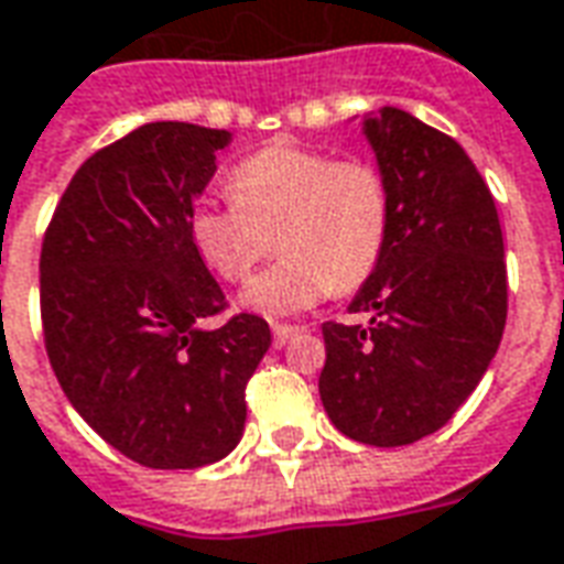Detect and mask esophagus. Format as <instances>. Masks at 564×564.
Returning a JSON list of instances; mask_svg holds the SVG:
<instances>
[{
    "mask_svg": "<svg viewBox=\"0 0 564 564\" xmlns=\"http://www.w3.org/2000/svg\"><path fill=\"white\" fill-rule=\"evenodd\" d=\"M271 333H274V345H278V348H283V345H286L290 338L299 336L302 329H299V326H283V323H278V326H274Z\"/></svg>",
    "mask_w": 564,
    "mask_h": 564,
    "instance_id": "esophagus-1",
    "label": "esophagus"
}]
</instances>
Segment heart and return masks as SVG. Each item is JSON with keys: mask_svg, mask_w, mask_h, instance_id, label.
Here are the masks:
<instances>
[{"mask_svg": "<svg viewBox=\"0 0 564 564\" xmlns=\"http://www.w3.org/2000/svg\"><path fill=\"white\" fill-rule=\"evenodd\" d=\"M231 198L200 200L188 235L219 281L238 283L271 253L281 262L238 293L259 317H293L378 269L391 235V188L378 164L274 143L231 171Z\"/></svg>", "mask_w": 564, "mask_h": 564, "instance_id": "b5f03b06", "label": "heart"}]
</instances>
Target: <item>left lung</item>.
Returning <instances> with one entry per match:
<instances>
[{
    "mask_svg": "<svg viewBox=\"0 0 564 564\" xmlns=\"http://www.w3.org/2000/svg\"><path fill=\"white\" fill-rule=\"evenodd\" d=\"M391 188V235L348 311L323 323L321 400L364 446H409L476 391L507 323V265L495 198L452 137L397 106L364 116Z\"/></svg>",
    "mask_w": 564,
    "mask_h": 564,
    "instance_id": "obj_1",
    "label": "left lung"
}]
</instances>
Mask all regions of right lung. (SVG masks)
Wrapping results in <instances>:
<instances>
[{
	"mask_svg": "<svg viewBox=\"0 0 564 564\" xmlns=\"http://www.w3.org/2000/svg\"><path fill=\"white\" fill-rule=\"evenodd\" d=\"M231 133L152 121L94 152L54 210L39 299L45 348L82 419L143 467L195 470L241 443L269 323H200L226 295L188 235Z\"/></svg>",
	"mask_w": 564,
	"mask_h": 564,
	"instance_id": "add662e5",
	"label": "right lung"
}]
</instances>
